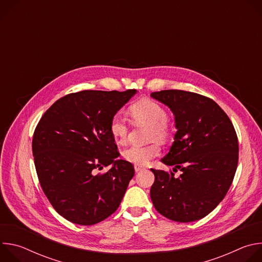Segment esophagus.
<instances>
[{
	"label": "esophagus",
	"mask_w": 262,
	"mask_h": 262,
	"mask_svg": "<svg viewBox=\"0 0 262 262\" xmlns=\"http://www.w3.org/2000/svg\"><path fill=\"white\" fill-rule=\"evenodd\" d=\"M142 170H145V167H142V166H139V165H135V171L136 172H139V171H142Z\"/></svg>",
	"instance_id": "obj_1"
}]
</instances>
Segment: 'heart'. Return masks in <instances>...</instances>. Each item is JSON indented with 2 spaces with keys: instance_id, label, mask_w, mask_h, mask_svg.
<instances>
[{
  "instance_id": "heart-1",
  "label": "heart",
  "mask_w": 262,
  "mask_h": 262,
  "mask_svg": "<svg viewBox=\"0 0 262 262\" xmlns=\"http://www.w3.org/2000/svg\"><path fill=\"white\" fill-rule=\"evenodd\" d=\"M130 118L138 124L149 126V139L158 140L162 143L168 141L171 136L172 127L167 118L166 108L156 100L142 98L134 102L128 107ZM129 126L126 119L120 115H115L110 121V133L118 144H124L127 140ZM161 154L159 142L148 145H132L123 152L127 162L135 165L145 166Z\"/></svg>"
}]
</instances>
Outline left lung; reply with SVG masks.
Returning a JSON list of instances; mask_svg holds the SVG:
<instances>
[{
    "label": "left lung",
    "mask_w": 262,
    "mask_h": 262,
    "mask_svg": "<svg viewBox=\"0 0 262 262\" xmlns=\"http://www.w3.org/2000/svg\"><path fill=\"white\" fill-rule=\"evenodd\" d=\"M151 96L170 107L177 132L162 159L182 174L150 169V198L164 216L180 223L200 220L226 196L238 163L234 126L211 98L183 90H162Z\"/></svg>",
    "instance_id": "1"
}]
</instances>
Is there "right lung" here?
<instances>
[{
	"label": "right lung",
	"mask_w": 262,
	"mask_h": 262,
	"mask_svg": "<svg viewBox=\"0 0 262 262\" xmlns=\"http://www.w3.org/2000/svg\"><path fill=\"white\" fill-rule=\"evenodd\" d=\"M136 89L84 90L67 94L37 124L32 151L47 198L66 220L94 225L119 207L134 165L120 156L110 121L135 95ZM112 165L105 173L96 169Z\"/></svg>",
	"instance_id": "obj_1"
}]
</instances>
